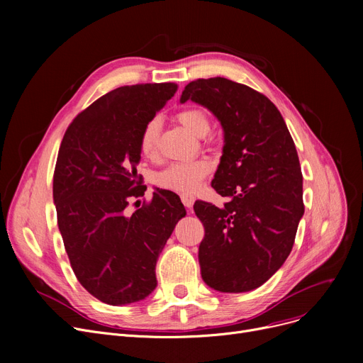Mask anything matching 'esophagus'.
<instances>
[{"label":"esophagus","instance_id":"esophagus-1","mask_svg":"<svg viewBox=\"0 0 363 363\" xmlns=\"http://www.w3.org/2000/svg\"><path fill=\"white\" fill-rule=\"evenodd\" d=\"M194 196H189V194H182L181 196V201L184 203V206L186 207V208H191L193 207V204H194Z\"/></svg>","mask_w":363,"mask_h":363}]
</instances>
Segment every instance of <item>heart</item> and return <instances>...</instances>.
Returning <instances> with one entry per match:
<instances>
[{"instance_id":"obj_1","label":"heart","mask_w":363,"mask_h":363,"mask_svg":"<svg viewBox=\"0 0 363 363\" xmlns=\"http://www.w3.org/2000/svg\"><path fill=\"white\" fill-rule=\"evenodd\" d=\"M179 123L194 137H204L211 130V122H208L207 114L197 107H188L181 110L177 114ZM160 122L157 118L147 122L141 132L140 148L145 157H152L156 155L157 147V135H159ZM211 172V164L206 160H191L170 164L167 169L156 177L157 185L162 188L170 189V191L189 194L194 193L201 184V181Z\"/></svg>"}]
</instances>
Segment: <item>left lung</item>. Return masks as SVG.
<instances>
[{
  "label": "left lung",
  "mask_w": 363,
  "mask_h": 363,
  "mask_svg": "<svg viewBox=\"0 0 363 363\" xmlns=\"http://www.w3.org/2000/svg\"><path fill=\"white\" fill-rule=\"evenodd\" d=\"M191 100L220 122L222 157L212 186L230 201H196L204 225L199 247L203 281L220 293L252 291L289 257L303 206L297 150L279 110L263 94L226 78L189 82Z\"/></svg>",
  "instance_id": "left-lung-1"
}]
</instances>
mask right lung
Segmentation results:
<instances>
[{
  "label": "right lung",
  "instance_id": "add662e5",
  "mask_svg": "<svg viewBox=\"0 0 363 363\" xmlns=\"http://www.w3.org/2000/svg\"><path fill=\"white\" fill-rule=\"evenodd\" d=\"M177 84H140L107 92L74 118L57 157L52 199L72 269L82 287L111 306L137 303L157 287L156 263L186 212L160 189L144 194L137 166L144 126L174 97Z\"/></svg>",
  "mask_w": 363,
  "mask_h": 363
}]
</instances>
